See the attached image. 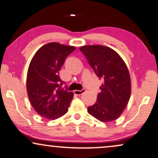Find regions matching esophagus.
<instances>
[{
	"label": "esophagus",
	"mask_w": 158,
	"mask_h": 158,
	"mask_svg": "<svg viewBox=\"0 0 158 158\" xmlns=\"http://www.w3.org/2000/svg\"><path fill=\"white\" fill-rule=\"evenodd\" d=\"M85 91H86L85 89H81V90H74L73 91V93L77 95H81V94H83L84 93H85Z\"/></svg>",
	"instance_id": "1"
}]
</instances>
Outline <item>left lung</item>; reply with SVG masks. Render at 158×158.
I'll use <instances>...</instances> for the list:
<instances>
[{
    "mask_svg": "<svg viewBox=\"0 0 158 158\" xmlns=\"http://www.w3.org/2000/svg\"><path fill=\"white\" fill-rule=\"evenodd\" d=\"M79 49L95 74L103 81L96 102L87 108V111L103 123L115 120L123 113L131 97V77L126 64L109 47L89 45Z\"/></svg>",
    "mask_w": 158,
    "mask_h": 158,
    "instance_id": "1",
    "label": "left lung"
}]
</instances>
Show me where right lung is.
Wrapping results in <instances>:
<instances>
[{
  "mask_svg": "<svg viewBox=\"0 0 158 158\" xmlns=\"http://www.w3.org/2000/svg\"><path fill=\"white\" fill-rule=\"evenodd\" d=\"M76 47L52 42L36 52L30 63L27 75V91L35 111L41 117L56 119L68 111L73 92L62 85L59 71L65 60Z\"/></svg>",
  "mask_w": 158,
  "mask_h": 158,
  "instance_id": "1",
  "label": "right lung"
}]
</instances>
